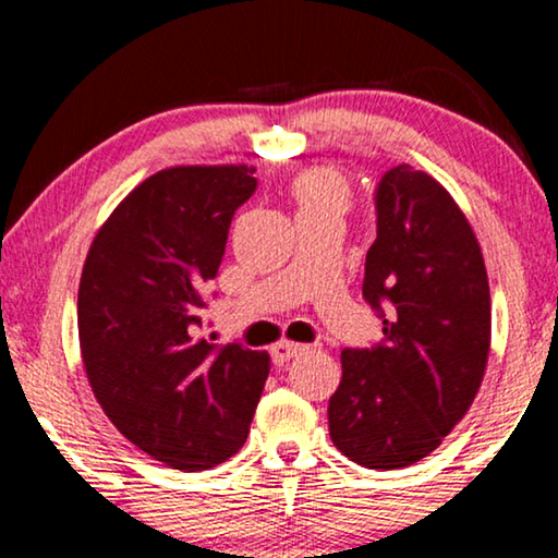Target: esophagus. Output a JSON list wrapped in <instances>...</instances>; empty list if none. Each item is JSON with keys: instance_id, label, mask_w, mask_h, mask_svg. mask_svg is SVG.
<instances>
[{"instance_id": "esophagus-1", "label": "esophagus", "mask_w": 558, "mask_h": 558, "mask_svg": "<svg viewBox=\"0 0 558 558\" xmlns=\"http://www.w3.org/2000/svg\"><path fill=\"white\" fill-rule=\"evenodd\" d=\"M307 345H300V342H292V340H279L277 345H271V357L277 365H284L296 357L300 353H304Z\"/></svg>"}]
</instances>
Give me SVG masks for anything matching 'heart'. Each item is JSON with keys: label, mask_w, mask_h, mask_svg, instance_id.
I'll return each mask as SVG.
<instances>
[{"label": "heart", "mask_w": 558, "mask_h": 558, "mask_svg": "<svg viewBox=\"0 0 558 558\" xmlns=\"http://www.w3.org/2000/svg\"><path fill=\"white\" fill-rule=\"evenodd\" d=\"M289 195L296 208V220L310 218H340L353 205V190L345 174L335 167H307L289 182Z\"/></svg>", "instance_id": "b5f03b06"}]
</instances>
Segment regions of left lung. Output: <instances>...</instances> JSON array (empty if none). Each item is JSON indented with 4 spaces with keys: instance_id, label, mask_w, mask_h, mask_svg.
Returning a JSON list of instances; mask_svg holds the SVG:
<instances>
[{
    "instance_id": "1",
    "label": "left lung",
    "mask_w": 558,
    "mask_h": 558,
    "mask_svg": "<svg viewBox=\"0 0 558 558\" xmlns=\"http://www.w3.org/2000/svg\"><path fill=\"white\" fill-rule=\"evenodd\" d=\"M376 210L363 296L384 317V342L342 350L327 418L350 460L399 470L432 454L475 401L490 355V287L470 220L429 172L388 170Z\"/></svg>"
}]
</instances>
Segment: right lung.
<instances>
[{"mask_svg":"<svg viewBox=\"0 0 558 558\" xmlns=\"http://www.w3.org/2000/svg\"><path fill=\"white\" fill-rule=\"evenodd\" d=\"M256 167L178 165L140 182L90 243L78 342L104 414L151 460L210 470L243 447L271 357L201 338V289L223 262Z\"/></svg>","mask_w":558,"mask_h":558,"instance_id":"obj_1","label":"right lung"}]
</instances>
